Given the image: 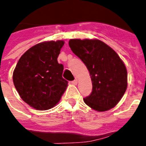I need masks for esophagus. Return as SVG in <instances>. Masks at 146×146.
Instances as JSON below:
<instances>
[{
  "instance_id": "34e87169",
  "label": "esophagus",
  "mask_w": 146,
  "mask_h": 146,
  "mask_svg": "<svg viewBox=\"0 0 146 146\" xmlns=\"http://www.w3.org/2000/svg\"><path fill=\"white\" fill-rule=\"evenodd\" d=\"M72 84H73V85H77V84H78L77 78H75V80H73V81H72Z\"/></svg>"
}]
</instances>
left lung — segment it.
<instances>
[{"label": "left lung", "instance_id": "left-lung-1", "mask_svg": "<svg viewBox=\"0 0 146 146\" xmlns=\"http://www.w3.org/2000/svg\"><path fill=\"white\" fill-rule=\"evenodd\" d=\"M69 46L85 64L92 78V92L84 99L86 104L98 111L115 107L127 86L126 67L119 55L99 39H70Z\"/></svg>", "mask_w": 146, "mask_h": 146}]
</instances>
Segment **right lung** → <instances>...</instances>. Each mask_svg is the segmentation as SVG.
<instances>
[{
  "label": "right lung",
  "instance_id": "obj_1",
  "mask_svg": "<svg viewBox=\"0 0 146 146\" xmlns=\"http://www.w3.org/2000/svg\"><path fill=\"white\" fill-rule=\"evenodd\" d=\"M64 41L41 42L29 49L18 61L13 81L22 100L37 110L52 108L68 86L63 65L58 57Z\"/></svg>",
  "mask_w": 146,
  "mask_h": 146
}]
</instances>
